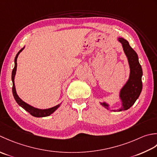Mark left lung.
Here are the masks:
<instances>
[{
  "label": "left lung",
  "mask_w": 157,
  "mask_h": 157,
  "mask_svg": "<svg viewBox=\"0 0 157 157\" xmlns=\"http://www.w3.org/2000/svg\"><path fill=\"white\" fill-rule=\"evenodd\" d=\"M122 44L124 52L127 57L130 67L129 78L120 91V98L122 101V106L117 111L128 110L135 103L139 98L142 90V69L140 64L138 56L136 52L129 45L128 41L123 38H118ZM107 109H109L108 105L105 103H101ZM117 111V110H113Z\"/></svg>",
  "instance_id": "8db88e82"
}]
</instances>
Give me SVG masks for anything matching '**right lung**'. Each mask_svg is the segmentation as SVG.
<instances>
[{"label": "right lung", "mask_w": 157, "mask_h": 157, "mask_svg": "<svg viewBox=\"0 0 157 157\" xmlns=\"http://www.w3.org/2000/svg\"><path fill=\"white\" fill-rule=\"evenodd\" d=\"M24 49V47L22 48L21 50H20L17 55H16L15 57V66L14 68L13 69L12 71V75H11V79H12V82H13V87H12V92H13V97L15 98V100L16 101V102L19 104V105H20L21 108H23L25 110H26L28 113H29L31 115H33V117H47L49 116L50 114H52V113H53L57 108L59 107L60 104H58L54 106L53 108H49V109H45V110H41V109H38V108H34L33 106H31L30 105L24 102V101H22L21 99L19 98V96L16 93V90H15V83H14V79H15V75L16 73V70H17V59L18 55L20 54V53L21 52L22 50Z\"/></svg>", "instance_id": "right-lung-1"}]
</instances>
